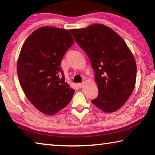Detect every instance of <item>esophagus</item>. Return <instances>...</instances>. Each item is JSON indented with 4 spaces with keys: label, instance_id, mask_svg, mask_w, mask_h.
Listing matches in <instances>:
<instances>
[{
    "label": "esophagus",
    "instance_id": "34e87169",
    "mask_svg": "<svg viewBox=\"0 0 155 155\" xmlns=\"http://www.w3.org/2000/svg\"><path fill=\"white\" fill-rule=\"evenodd\" d=\"M77 85H78V87H79V88H81V87H83L84 83H78V84H77Z\"/></svg>",
    "mask_w": 155,
    "mask_h": 155
}]
</instances>
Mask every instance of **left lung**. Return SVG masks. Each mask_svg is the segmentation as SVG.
<instances>
[{
	"mask_svg": "<svg viewBox=\"0 0 155 155\" xmlns=\"http://www.w3.org/2000/svg\"><path fill=\"white\" fill-rule=\"evenodd\" d=\"M70 31L95 72L98 96L91 103L105 113L117 111L128 101L135 85L137 65L130 50L118 34L104 25Z\"/></svg>",
	"mask_w": 155,
	"mask_h": 155,
	"instance_id": "obj_1",
	"label": "left lung"
}]
</instances>
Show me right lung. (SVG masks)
Returning a JSON list of instances; mask_svg holds the SVG:
<instances>
[{"instance_id": "obj_1", "label": "right lung", "mask_w": 155, "mask_h": 155, "mask_svg": "<svg viewBox=\"0 0 155 155\" xmlns=\"http://www.w3.org/2000/svg\"><path fill=\"white\" fill-rule=\"evenodd\" d=\"M74 43L68 30L42 27L28 37L21 48L17 64L21 87L28 101L44 114H56L72 98L75 90L65 82L61 62Z\"/></svg>"}]
</instances>
